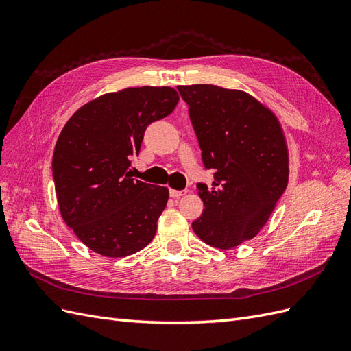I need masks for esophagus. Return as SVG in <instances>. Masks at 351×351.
<instances>
[{
  "instance_id": "esophagus-1",
  "label": "esophagus",
  "mask_w": 351,
  "mask_h": 351,
  "mask_svg": "<svg viewBox=\"0 0 351 351\" xmlns=\"http://www.w3.org/2000/svg\"><path fill=\"white\" fill-rule=\"evenodd\" d=\"M186 193H187V190H186V189H184V190H174V189L169 190V196L174 197V199L182 197V196H183V195H186Z\"/></svg>"
}]
</instances>
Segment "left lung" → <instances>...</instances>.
I'll return each mask as SVG.
<instances>
[{"label":"left lung","mask_w":351,"mask_h":351,"mask_svg":"<svg viewBox=\"0 0 351 351\" xmlns=\"http://www.w3.org/2000/svg\"><path fill=\"white\" fill-rule=\"evenodd\" d=\"M202 149L214 171L197 183L205 209L192 222L210 246L231 249L253 239L268 221L289 182V155L280 123L249 93L214 84L177 88Z\"/></svg>","instance_id":"1"}]
</instances>
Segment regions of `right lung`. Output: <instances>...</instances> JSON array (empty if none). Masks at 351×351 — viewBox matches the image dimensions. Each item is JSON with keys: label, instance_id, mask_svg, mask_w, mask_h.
Wrapping results in <instances>:
<instances>
[{"label": "right lung", "instance_id": "right-lung-1", "mask_svg": "<svg viewBox=\"0 0 351 351\" xmlns=\"http://www.w3.org/2000/svg\"><path fill=\"white\" fill-rule=\"evenodd\" d=\"M177 102L173 88H127L83 105L61 130L52 156L58 206L90 250L123 258L155 237L168 189L132 178L129 167L146 127Z\"/></svg>", "mask_w": 351, "mask_h": 351}]
</instances>
